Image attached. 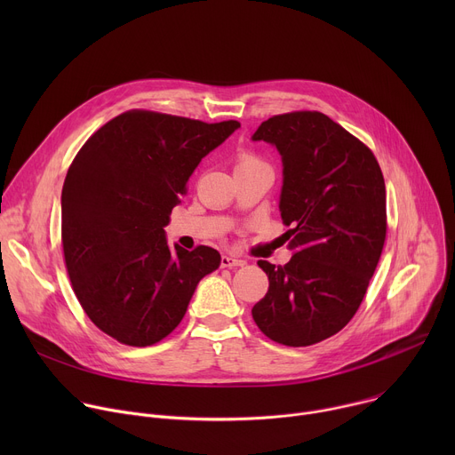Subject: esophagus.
Wrapping results in <instances>:
<instances>
[{
    "label": "esophagus",
    "instance_id": "esophagus-1",
    "mask_svg": "<svg viewBox=\"0 0 455 455\" xmlns=\"http://www.w3.org/2000/svg\"><path fill=\"white\" fill-rule=\"evenodd\" d=\"M244 261L239 257L234 255H221V268H235V267H243Z\"/></svg>",
    "mask_w": 455,
    "mask_h": 455
}]
</instances>
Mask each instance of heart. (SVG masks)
Segmentation results:
<instances>
[{"label": "heart", "instance_id": "obj_1", "mask_svg": "<svg viewBox=\"0 0 455 455\" xmlns=\"http://www.w3.org/2000/svg\"><path fill=\"white\" fill-rule=\"evenodd\" d=\"M259 164H265L261 158L251 155V153H241L239 158H237V165L235 169H241V167H251V165H259Z\"/></svg>", "mask_w": 455, "mask_h": 455}]
</instances>
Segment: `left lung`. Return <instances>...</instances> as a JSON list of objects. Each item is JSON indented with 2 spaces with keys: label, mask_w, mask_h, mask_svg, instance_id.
<instances>
[{
  "label": "left lung",
  "mask_w": 455,
  "mask_h": 455,
  "mask_svg": "<svg viewBox=\"0 0 455 455\" xmlns=\"http://www.w3.org/2000/svg\"><path fill=\"white\" fill-rule=\"evenodd\" d=\"M284 165L281 216L293 255L257 261L270 281L251 316L270 340L304 347L337 335L358 311L387 235L385 181L372 151L320 111L274 115L251 137Z\"/></svg>",
  "instance_id": "obj_1"
}]
</instances>
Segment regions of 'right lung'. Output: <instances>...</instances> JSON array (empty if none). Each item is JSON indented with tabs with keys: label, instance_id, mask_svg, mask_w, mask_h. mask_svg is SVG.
<instances>
[{
	"label": "right lung",
	"instance_id": "obj_1",
	"mask_svg": "<svg viewBox=\"0 0 455 455\" xmlns=\"http://www.w3.org/2000/svg\"><path fill=\"white\" fill-rule=\"evenodd\" d=\"M239 125L129 109L76 155L60 196L64 265L84 313L116 342L164 340L220 267L211 246L171 248L164 227L192 171Z\"/></svg>",
	"mask_w": 455,
	"mask_h": 455
}]
</instances>
